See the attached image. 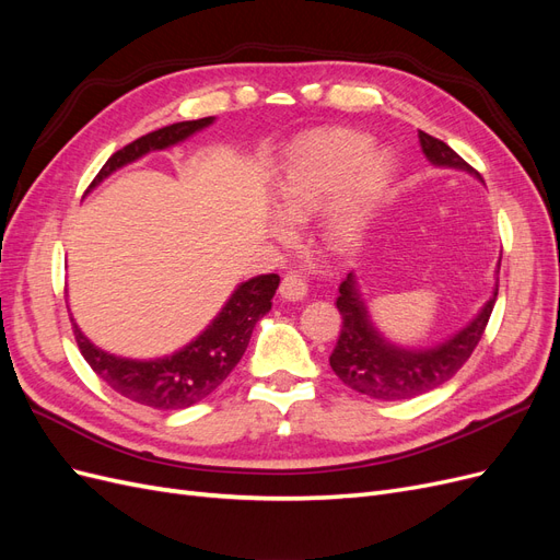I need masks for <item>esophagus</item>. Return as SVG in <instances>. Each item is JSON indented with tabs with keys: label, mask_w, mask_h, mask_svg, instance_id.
<instances>
[{
	"label": "esophagus",
	"mask_w": 560,
	"mask_h": 560,
	"mask_svg": "<svg viewBox=\"0 0 560 560\" xmlns=\"http://www.w3.org/2000/svg\"><path fill=\"white\" fill-rule=\"evenodd\" d=\"M280 294L287 299V301H299L308 294V282L303 276L299 273H287L280 282Z\"/></svg>",
	"instance_id": "1"
}]
</instances>
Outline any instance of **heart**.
I'll use <instances>...</instances> for the list:
<instances>
[{
	"instance_id": "heart-1",
	"label": "heart",
	"mask_w": 560,
	"mask_h": 560,
	"mask_svg": "<svg viewBox=\"0 0 560 560\" xmlns=\"http://www.w3.org/2000/svg\"><path fill=\"white\" fill-rule=\"evenodd\" d=\"M371 140L360 132H327L303 147L276 196V212L282 222H303L350 182L348 200L329 219L327 238L331 245H350L362 229L369 210L383 198L393 161L383 151L371 149Z\"/></svg>"
}]
</instances>
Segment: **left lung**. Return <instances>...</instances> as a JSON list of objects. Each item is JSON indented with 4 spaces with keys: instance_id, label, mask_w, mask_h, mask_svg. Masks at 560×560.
<instances>
[{
    "instance_id": "obj_1",
    "label": "left lung",
    "mask_w": 560,
    "mask_h": 560,
    "mask_svg": "<svg viewBox=\"0 0 560 560\" xmlns=\"http://www.w3.org/2000/svg\"><path fill=\"white\" fill-rule=\"evenodd\" d=\"M418 140L432 163L463 167V171L474 173V167L457 156L446 142L422 130L418 132ZM495 299L498 290L474 322H469L460 334H455L451 341L430 350H401L385 343L371 327L364 303L354 290V280L348 276L338 287L336 308L343 322L338 341L329 354V364L343 385L366 397L397 401L425 395L451 381L471 358L474 348L479 346L486 331L490 313H493Z\"/></svg>"
}]
</instances>
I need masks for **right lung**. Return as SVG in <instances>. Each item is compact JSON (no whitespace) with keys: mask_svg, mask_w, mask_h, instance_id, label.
<instances>
[{"mask_svg":"<svg viewBox=\"0 0 560 560\" xmlns=\"http://www.w3.org/2000/svg\"><path fill=\"white\" fill-rule=\"evenodd\" d=\"M210 124L212 116H206L196 118V121H182L142 135V138L112 154V159L100 167V173L95 175L89 189H93L97 182H103L107 175H112L116 167L144 156L147 151L171 147ZM278 284V273L257 276L243 282L229 299L224 311L214 317L212 325L202 331L194 343L171 354V358L154 362L114 358V354L95 348L89 338L79 331L77 325H72V329L83 360L89 362V366L114 389V393L124 395L130 401L149 406V409H186V406H191L214 393V389L226 381L235 364L241 362L254 325H257L259 317H264L270 311V299H273Z\"/></svg>","mask_w":560,"mask_h":560,"instance_id":"right-lung-1","label":"right lung"}]
</instances>
